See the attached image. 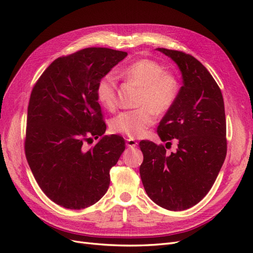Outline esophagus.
Masks as SVG:
<instances>
[{"label":"esophagus","mask_w":253,"mask_h":253,"mask_svg":"<svg viewBox=\"0 0 253 253\" xmlns=\"http://www.w3.org/2000/svg\"><path fill=\"white\" fill-rule=\"evenodd\" d=\"M137 145H138V142H137L136 140H134L132 138L126 139V147H128V148H135V147H137Z\"/></svg>","instance_id":"34e87169"}]
</instances>
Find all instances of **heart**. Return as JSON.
I'll return each instance as SVG.
<instances>
[{
	"instance_id": "heart-1",
	"label": "heart",
	"mask_w": 253,
	"mask_h": 253,
	"mask_svg": "<svg viewBox=\"0 0 253 253\" xmlns=\"http://www.w3.org/2000/svg\"><path fill=\"white\" fill-rule=\"evenodd\" d=\"M124 78L141 88L137 105L139 109L126 111L115 116L110 124L114 133L129 138H139L155 124L156 114H164L174 104L178 84L164 67L155 61L142 59L135 61L121 72ZM98 102L112 111L117 104V79L111 73L103 75L96 85Z\"/></svg>"
}]
</instances>
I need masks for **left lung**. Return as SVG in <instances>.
<instances>
[{
  "instance_id": "left-lung-1",
  "label": "left lung",
  "mask_w": 253,
  "mask_h": 253,
  "mask_svg": "<svg viewBox=\"0 0 253 253\" xmlns=\"http://www.w3.org/2000/svg\"><path fill=\"white\" fill-rule=\"evenodd\" d=\"M156 49L177 64L182 77L176 100L157 128L162 141L177 139V150L167 154L162 144L140 141L143 162L139 172L153 202L181 211L207 195L225 162L224 99L217 83L197 59L178 50Z\"/></svg>"
}]
</instances>
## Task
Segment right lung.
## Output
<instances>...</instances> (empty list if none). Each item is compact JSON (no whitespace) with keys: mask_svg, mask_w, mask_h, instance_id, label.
<instances>
[{"mask_svg":"<svg viewBox=\"0 0 253 253\" xmlns=\"http://www.w3.org/2000/svg\"><path fill=\"white\" fill-rule=\"evenodd\" d=\"M127 52L88 47L60 57L44 71L30 94L25 155L38 185L66 209L94 205L106 193L110 171L126 149L124 137L103 135L96 85ZM101 139L90 150L83 145Z\"/></svg>","mask_w":253,"mask_h":253,"instance_id":"obj_1","label":"right lung"}]
</instances>
